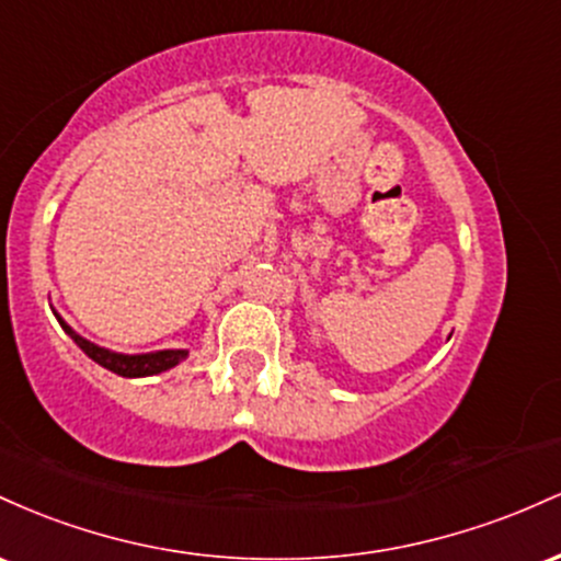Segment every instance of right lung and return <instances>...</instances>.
Wrapping results in <instances>:
<instances>
[{
	"mask_svg": "<svg viewBox=\"0 0 561 561\" xmlns=\"http://www.w3.org/2000/svg\"><path fill=\"white\" fill-rule=\"evenodd\" d=\"M60 325H62V331H66L68 336H71L73 342H77L79 347L84 350L94 363H100V365H103V368L113 370V374L127 376V379H135V376L161 374V370L172 368V365H178L182 357L187 355L185 350H163V352H150V355H118V352L103 350V347H98V344H92V342H87V339H81L79 333L68 329V325L62 323V320H60Z\"/></svg>",
	"mask_w": 561,
	"mask_h": 561,
	"instance_id": "add662e5",
	"label": "right lung"
}]
</instances>
